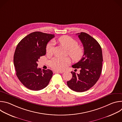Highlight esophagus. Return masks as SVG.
I'll use <instances>...</instances> for the list:
<instances>
[{
  "label": "esophagus",
  "mask_w": 122,
  "mask_h": 122,
  "mask_svg": "<svg viewBox=\"0 0 122 122\" xmlns=\"http://www.w3.org/2000/svg\"><path fill=\"white\" fill-rule=\"evenodd\" d=\"M53 72H54V73H63V72L58 71H54Z\"/></svg>",
  "instance_id": "1"
}]
</instances>
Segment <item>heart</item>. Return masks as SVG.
I'll return each mask as SVG.
<instances>
[{
	"mask_svg": "<svg viewBox=\"0 0 122 122\" xmlns=\"http://www.w3.org/2000/svg\"><path fill=\"white\" fill-rule=\"evenodd\" d=\"M60 44L68 50V55L73 61H80L84 55V49L82 46L79 45L78 41L68 36H63L58 39ZM54 42L51 41L47 45L46 51L49 54H52L54 50ZM71 62L68 57L61 58L55 57L50 61L51 67L57 71H63Z\"/></svg>",
	"mask_w": 122,
	"mask_h": 122,
	"instance_id": "obj_1",
	"label": "heart"
}]
</instances>
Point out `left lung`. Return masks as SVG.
<instances>
[{
    "label": "left lung",
    "mask_w": 122,
    "mask_h": 122,
    "mask_svg": "<svg viewBox=\"0 0 122 122\" xmlns=\"http://www.w3.org/2000/svg\"><path fill=\"white\" fill-rule=\"evenodd\" d=\"M84 48V55L78 63L72 66L80 68V74L71 72L72 79L67 81L69 88L82 92L91 88L98 80L102 71L103 56L102 49L98 42L88 34H77Z\"/></svg>",
    "instance_id": "1"
}]
</instances>
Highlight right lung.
I'll list each match as a JSON object with an SVG mask.
<instances>
[{
  "mask_svg": "<svg viewBox=\"0 0 122 122\" xmlns=\"http://www.w3.org/2000/svg\"><path fill=\"white\" fill-rule=\"evenodd\" d=\"M54 37L53 34L34 32L23 38L16 48L13 57L16 74L29 89L39 91L44 88L53 76L50 69L41 71L38 68L37 62L46 55L47 44Z\"/></svg>",
  "mask_w": 122,
  "mask_h": 122,
  "instance_id": "1",
  "label": "right lung"
}]
</instances>
